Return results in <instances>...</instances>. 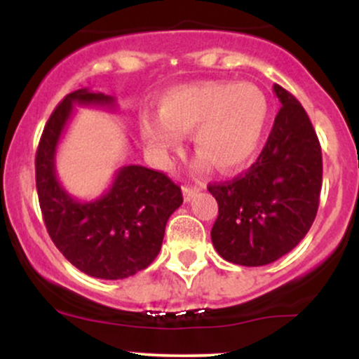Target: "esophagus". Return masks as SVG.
Wrapping results in <instances>:
<instances>
[{
    "label": "esophagus",
    "mask_w": 359,
    "mask_h": 359,
    "mask_svg": "<svg viewBox=\"0 0 359 359\" xmlns=\"http://www.w3.org/2000/svg\"><path fill=\"white\" fill-rule=\"evenodd\" d=\"M199 191H201V187H187V185H185V187H182V194H184V201H185V203H189V201H191L194 196H197V194H199Z\"/></svg>",
    "instance_id": "1"
}]
</instances>
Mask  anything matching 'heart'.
Segmentation results:
<instances>
[{
    "mask_svg": "<svg viewBox=\"0 0 359 359\" xmlns=\"http://www.w3.org/2000/svg\"><path fill=\"white\" fill-rule=\"evenodd\" d=\"M270 101L250 82L208 81L162 94L158 116L142 114V133L155 155L167 160L191 133L201 163L233 172L253 158L270 123Z\"/></svg>",
    "mask_w": 359,
    "mask_h": 359,
    "instance_id": "heart-1",
    "label": "heart"
}]
</instances>
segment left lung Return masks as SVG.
<instances>
[{
	"instance_id": "8db88e82",
	"label": "left lung",
	"mask_w": 359,
	"mask_h": 359,
	"mask_svg": "<svg viewBox=\"0 0 359 359\" xmlns=\"http://www.w3.org/2000/svg\"><path fill=\"white\" fill-rule=\"evenodd\" d=\"M280 108L258 160L231 182L209 185L219 214L211 229L226 262L262 266L302 241L319 208L323 154L306 109L273 86Z\"/></svg>"
}]
</instances>
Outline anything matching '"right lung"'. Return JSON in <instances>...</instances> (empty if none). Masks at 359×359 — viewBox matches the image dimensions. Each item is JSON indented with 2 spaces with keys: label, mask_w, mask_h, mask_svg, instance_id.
I'll return each instance as SVG.
<instances>
[{
  "label": "right lung",
  "mask_w": 359,
  "mask_h": 359,
  "mask_svg": "<svg viewBox=\"0 0 359 359\" xmlns=\"http://www.w3.org/2000/svg\"><path fill=\"white\" fill-rule=\"evenodd\" d=\"M76 106L116 109V101L108 94L77 89L48 118L35 156L45 226L60 253L89 277H131L156 258L168 217L184 201L182 192L162 172L126 165L118 168L111 187L97 199L71 196L57 179L55 155Z\"/></svg>",
  "instance_id": "obj_1"
}]
</instances>
